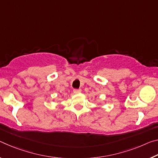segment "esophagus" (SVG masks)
<instances>
[{
  "label": "esophagus",
  "mask_w": 158,
  "mask_h": 158,
  "mask_svg": "<svg viewBox=\"0 0 158 158\" xmlns=\"http://www.w3.org/2000/svg\"><path fill=\"white\" fill-rule=\"evenodd\" d=\"M73 92H74V94H80V93L81 92V89H74Z\"/></svg>",
  "instance_id": "1"
}]
</instances>
